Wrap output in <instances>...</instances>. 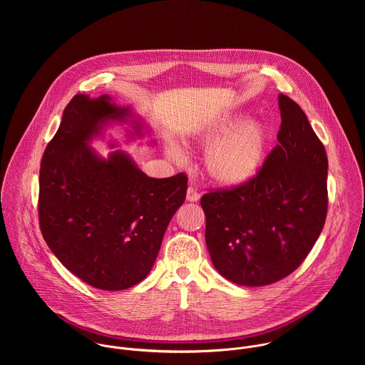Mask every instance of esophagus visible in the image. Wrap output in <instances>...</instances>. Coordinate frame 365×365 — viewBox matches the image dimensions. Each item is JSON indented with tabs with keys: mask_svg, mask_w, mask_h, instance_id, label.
Here are the masks:
<instances>
[{
	"mask_svg": "<svg viewBox=\"0 0 365 365\" xmlns=\"http://www.w3.org/2000/svg\"><path fill=\"white\" fill-rule=\"evenodd\" d=\"M187 201H190V202H197V201H200V194H198L197 190H194L192 187H190V188L187 190Z\"/></svg>",
	"mask_w": 365,
	"mask_h": 365,
	"instance_id": "1",
	"label": "esophagus"
}]
</instances>
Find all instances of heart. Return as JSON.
Returning a JSON list of instances; mask_svg holds the SVG:
<instances>
[{
	"label": "heart",
	"mask_w": 365,
	"mask_h": 365,
	"mask_svg": "<svg viewBox=\"0 0 365 365\" xmlns=\"http://www.w3.org/2000/svg\"><path fill=\"white\" fill-rule=\"evenodd\" d=\"M271 126L264 118L246 113H225L210 120L194 136L197 145L208 148L202 165L209 180L220 187L236 188L253 180L271 149ZM165 152L175 161L182 150L173 140L165 142Z\"/></svg>",
	"instance_id": "obj_1"
}]
</instances>
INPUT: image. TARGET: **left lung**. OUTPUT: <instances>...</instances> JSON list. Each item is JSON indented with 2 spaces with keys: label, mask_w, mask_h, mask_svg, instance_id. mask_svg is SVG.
<instances>
[{
  "label": "left lung",
  "mask_w": 365,
  "mask_h": 365,
  "mask_svg": "<svg viewBox=\"0 0 365 365\" xmlns=\"http://www.w3.org/2000/svg\"><path fill=\"white\" fill-rule=\"evenodd\" d=\"M278 145L259 174L201 198L210 260L226 279L264 287L289 275L312 250L327 212V156L301 109L278 96Z\"/></svg>",
  "instance_id": "obj_1"
}]
</instances>
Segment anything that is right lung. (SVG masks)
Masks as SVG:
<instances>
[{
	"label": "right lung",
	"instance_id": "right-lung-1",
	"mask_svg": "<svg viewBox=\"0 0 365 365\" xmlns=\"http://www.w3.org/2000/svg\"><path fill=\"white\" fill-rule=\"evenodd\" d=\"M113 125L123 126L126 143L150 135L130 105H118L108 94L76 96L39 173L45 242L68 271L103 291L126 289L148 277L188 182L182 173L148 177L125 150L100 155L91 143L108 139ZM106 142L110 149L119 146L113 138Z\"/></svg>",
	"mask_w": 365,
	"mask_h": 365
}]
</instances>
